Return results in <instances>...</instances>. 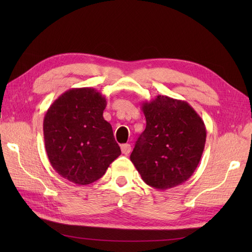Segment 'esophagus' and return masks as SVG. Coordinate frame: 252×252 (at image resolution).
<instances>
[{
    "mask_svg": "<svg viewBox=\"0 0 252 252\" xmlns=\"http://www.w3.org/2000/svg\"><path fill=\"white\" fill-rule=\"evenodd\" d=\"M121 152L123 155H129L131 152V145L130 144H122L121 145Z\"/></svg>",
    "mask_w": 252,
    "mask_h": 252,
    "instance_id": "obj_1",
    "label": "esophagus"
}]
</instances>
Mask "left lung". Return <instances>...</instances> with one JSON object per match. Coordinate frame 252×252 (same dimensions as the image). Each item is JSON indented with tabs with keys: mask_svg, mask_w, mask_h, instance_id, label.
Masks as SVG:
<instances>
[{
	"mask_svg": "<svg viewBox=\"0 0 252 252\" xmlns=\"http://www.w3.org/2000/svg\"><path fill=\"white\" fill-rule=\"evenodd\" d=\"M146 127L130 156L143 181L157 189L181 185L194 173L205 148V123L185 100L158 95L144 101Z\"/></svg>",
	"mask_w": 252,
	"mask_h": 252,
	"instance_id": "left-lung-1",
	"label": "left lung"
}]
</instances>
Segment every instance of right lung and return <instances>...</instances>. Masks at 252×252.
<instances>
[{
    "mask_svg": "<svg viewBox=\"0 0 252 252\" xmlns=\"http://www.w3.org/2000/svg\"><path fill=\"white\" fill-rule=\"evenodd\" d=\"M106 105V98L95 89H70L45 114L47 157L53 169L74 184L97 181L121 154L110 123L103 117Z\"/></svg>",
    "mask_w": 252,
    "mask_h": 252,
    "instance_id": "obj_1",
    "label": "right lung"
}]
</instances>
